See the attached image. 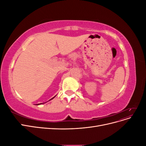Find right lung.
Wrapping results in <instances>:
<instances>
[{"instance_id":"1","label":"right lung","mask_w":146,"mask_h":146,"mask_svg":"<svg viewBox=\"0 0 146 146\" xmlns=\"http://www.w3.org/2000/svg\"><path fill=\"white\" fill-rule=\"evenodd\" d=\"M54 98H53L52 99H54ZM51 99H50V100H51ZM38 105H39V104H38Z\"/></svg>"}]
</instances>
